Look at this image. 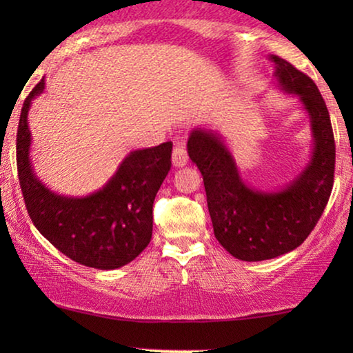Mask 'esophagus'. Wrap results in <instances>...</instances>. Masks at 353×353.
<instances>
[{"mask_svg": "<svg viewBox=\"0 0 353 353\" xmlns=\"http://www.w3.org/2000/svg\"><path fill=\"white\" fill-rule=\"evenodd\" d=\"M172 162L173 167H185L188 163V152L183 143H176L172 152Z\"/></svg>", "mask_w": 353, "mask_h": 353, "instance_id": "34e87169", "label": "esophagus"}]
</instances>
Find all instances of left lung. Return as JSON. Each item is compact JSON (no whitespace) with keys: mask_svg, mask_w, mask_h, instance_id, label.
Listing matches in <instances>:
<instances>
[{"mask_svg":"<svg viewBox=\"0 0 353 353\" xmlns=\"http://www.w3.org/2000/svg\"><path fill=\"white\" fill-rule=\"evenodd\" d=\"M270 59L281 90L299 96L312 123V159L296 180L276 192L254 190L241 180L219 133L196 128L188 139V154L204 178L215 238L244 262L274 259L299 248L325 212L334 183V134L320 90L291 62L279 56Z\"/></svg>","mask_w":353,"mask_h":353,"instance_id":"8db88e82","label":"left lung"}]
</instances>
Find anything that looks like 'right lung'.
Instances as JSON below:
<instances>
[{
  "label": "right lung",
  "mask_w": 353,
  "mask_h": 353,
  "mask_svg": "<svg viewBox=\"0 0 353 353\" xmlns=\"http://www.w3.org/2000/svg\"><path fill=\"white\" fill-rule=\"evenodd\" d=\"M45 90L40 80L23 101L19 120L17 173L28 215L57 250L85 267L114 270L146 249L152 238V204L172 167V143L130 152L103 190L65 197L48 190L33 173L27 115Z\"/></svg>",
  "instance_id": "obj_1"
}]
</instances>
